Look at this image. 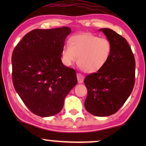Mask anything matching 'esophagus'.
Segmentation results:
<instances>
[{
	"instance_id": "34e87169",
	"label": "esophagus",
	"mask_w": 146,
	"mask_h": 146,
	"mask_svg": "<svg viewBox=\"0 0 146 146\" xmlns=\"http://www.w3.org/2000/svg\"><path fill=\"white\" fill-rule=\"evenodd\" d=\"M77 78H78V81L79 83H83L84 82V76L82 74H81L80 73H78L77 74Z\"/></svg>"
}]
</instances>
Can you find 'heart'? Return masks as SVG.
<instances>
[{"mask_svg":"<svg viewBox=\"0 0 146 146\" xmlns=\"http://www.w3.org/2000/svg\"><path fill=\"white\" fill-rule=\"evenodd\" d=\"M69 45L62 49V58L66 66L75 62L86 73H94L102 68L108 60L111 51L110 42L92 34L77 35L70 38Z\"/></svg>","mask_w":146,"mask_h":146,"instance_id":"obj_1","label":"heart"}]
</instances>
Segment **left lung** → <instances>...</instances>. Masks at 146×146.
<instances>
[{
  "label": "left lung",
  "mask_w": 146,
  "mask_h": 146,
  "mask_svg": "<svg viewBox=\"0 0 146 146\" xmlns=\"http://www.w3.org/2000/svg\"><path fill=\"white\" fill-rule=\"evenodd\" d=\"M100 31L110 42L111 51L102 68L84 79L88 96L84 106L91 114L112 115L124 104L135 84V62L126 40L110 29Z\"/></svg>",
  "instance_id": "1"
}]
</instances>
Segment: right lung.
<instances>
[{"instance_id":"right-lung-1","label":"right lung","mask_w":146,"mask_h":146,"mask_svg":"<svg viewBox=\"0 0 146 146\" xmlns=\"http://www.w3.org/2000/svg\"><path fill=\"white\" fill-rule=\"evenodd\" d=\"M70 28L35 29L16 46L12 55L15 90L35 114L49 117L62 109L65 97L77 84L74 69L62 62Z\"/></svg>"}]
</instances>
